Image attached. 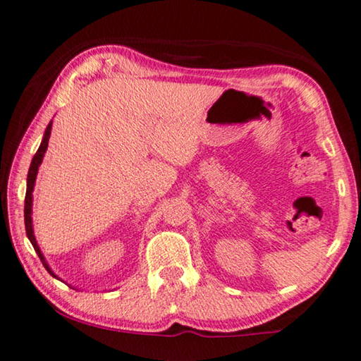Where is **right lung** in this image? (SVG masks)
I'll return each mask as SVG.
<instances>
[{
	"label": "right lung",
	"instance_id": "add662e5",
	"mask_svg": "<svg viewBox=\"0 0 361 361\" xmlns=\"http://www.w3.org/2000/svg\"><path fill=\"white\" fill-rule=\"evenodd\" d=\"M51 125H53V120L48 123L47 130H44V135H43V140H42V145H39L38 151L35 156L32 159V164H30V169H28V175H27V192H25V209H24V216H25V231H27V238L30 239V243L33 245V249H35V252L38 254L39 260L43 262L44 268H47L48 273L51 276H54L56 279H62L57 276V274L51 270V267L48 265L47 259H44V255L42 252V249H39V245L35 239V233H33V220H32V205H33V188H35V180H37V175H38V167L42 165L43 162V157H44V152L48 149V141H49V135H51Z\"/></svg>",
	"mask_w": 361,
	"mask_h": 361
}]
</instances>
